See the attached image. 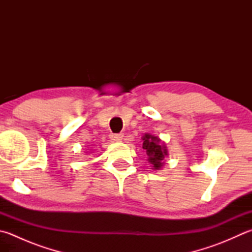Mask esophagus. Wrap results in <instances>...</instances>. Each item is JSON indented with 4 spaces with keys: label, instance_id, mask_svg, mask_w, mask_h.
Wrapping results in <instances>:
<instances>
[{
    "label": "esophagus",
    "instance_id": "34e87169",
    "mask_svg": "<svg viewBox=\"0 0 252 252\" xmlns=\"http://www.w3.org/2000/svg\"><path fill=\"white\" fill-rule=\"evenodd\" d=\"M123 136L122 134H112L111 136H110V138H111V140L112 141H115V142H118V141H121L122 139H123Z\"/></svg>",
    "mask_w": 252,
    "mask_h": 252
}]
</instances>
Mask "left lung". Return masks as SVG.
<instances>
[{"instance_id": "8db88e82", "label": "left lung", "mask_w": 252, "mask_h": 252, "mask_svg": "<svg viewBox=\"0 0 252 252\" xmlns=\"http://www.w3.org/2000/svg\"><path fill=\"white\" fill-rule=\"evenodd\" d=\"M144 140L142 148L146 150L147 161L150 163L153 170H161L165 164V159L169 156V151L165 142L161 140L158 136L146 132L141 137Z\"/></svg>"}]
</instances>
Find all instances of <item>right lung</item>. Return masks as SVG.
Listing matches in <instances>:
<instances>
[{
    "label": "right lung",
    "mask_w": 252,
    "mask_h": 252,
    "mask_svg": "<svg viewBox=\"0 0 252 252\" xmlns=\"http://www.w3.org/2000/svg\"><path fill=\"white\" fill-rule=\"evenodd\" d=\"M88 153H91V151H87V154H88Z\"/></svg>",
    "instance_id": "right-lung-1"
}]
</instances>
